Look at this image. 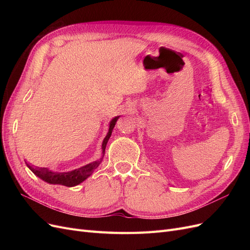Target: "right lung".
<instances>
[{"instance_id": "1", "label": "right lung", "mask_w": 250, "mask_h": 250, "mask_svg": "<svg viewBox=\"0 0 250 250\" xmlns=\"http://www.w3.org/2000/svg\"><path fill=\"white\" fill-rule=\"evenodd\" d=\"M120 116H117L113 118L110 122H109V128H108V132L106 134V137L104 138L102 142V157L99 161H95L93 163H89L83 167H80L78 169H75L73 171L69 172H54L51 171L48 168H39V167H33L30 164L26 163L27 167L31 170L37 177H40L43 181H46L48 184L51 185H62L65 187H75L79 184H81L82 181H84L86 178H88L90 175H92L93 172L99 167V165L101 164L104 152H105V148H106L107 142L110 138L111 132L113 127H115L118 119Z\"/></svg>"}]
</instances>
